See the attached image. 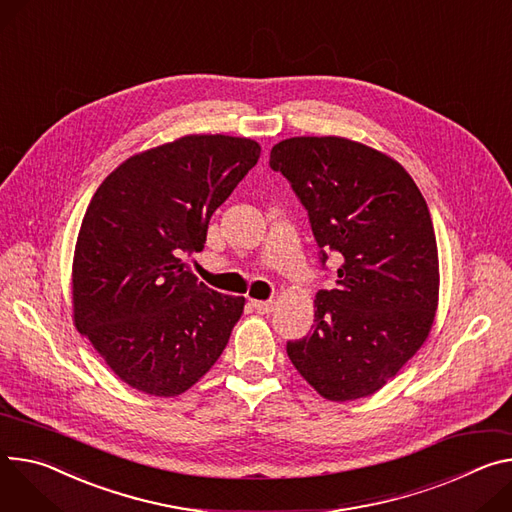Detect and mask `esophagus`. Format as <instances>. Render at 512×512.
I'll use <instances>...</instances> for the list:
<instances>
[{
    "label": "esophagus",
    "instance_id": "esophagus-1",
    "mask_svg": "<svg viewBox=\"0 0 512 512\" xmlns=\"http://www.w3.org/2000/svg\"><path fill=\"white\" fill-rule=\"evenodd\" d=\"M251 306L259 312V314H269L275 310V302L273 300H251Z\"/></svg>",
    "mask_w": 512,
    "mask_h": 512
}]
</instances>
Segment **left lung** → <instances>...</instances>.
I'll use <instances>...</instances> for the list:
<instances>
[{
  "label": "left lung",
  "mask_w": 512,
  "mask_h": 512,
  "mask_svg": "<svg viewBox=\"0 0 512 512\" xmlns=\"http://www.w3.org/2000/svg\"><path fill=\"white\" fill-rule=\"evenodd\" d=\"M308 210L337 288L314 300L312 331L286 351L327 400L376 394L427 341L439 304V255L427 202L386 153L345 136H294L269 155Z\"/></svg>",
  "instance_id": "obj_1"
}]
</instances>
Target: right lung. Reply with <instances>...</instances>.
<instances>
[{"label": "right lung", "mask_w": 512, "mask_h": 512, "mask_svg": "<svg viewBox=\"0 0 512 512\" xmlns=\"http://www.w3.org/2000/svg\"><path fill=\"white\" fill-rule=\"evenodd\" d=\"M251 138L185 134L118 165L91 198L71 269L73 322L130 388L190 390L222 355L245 298L198 282L214 210L259 161Z\"/></svg>", "instance_id": "add662e5"}]
</instances>
